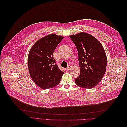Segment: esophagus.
<instances>
[{
    "label": "esophagus",
    "instance_id": "esophagus-1",
    "mask_svg": "<svg viewBox=\"0 0 127 127\" xmlns=\"http://www.w3.org/2000/svg\"><path fill=\"white\" fill-rule=\"evenodd\" d=\"M71 68V65H68L67 68L66 69L67 71H68V70H69Z\"/></svg>",
    "mask_w": 127,
    "mask_h": 127
}]
</instances>
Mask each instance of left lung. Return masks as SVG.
Masks as SVG:
<instances>
[{"mask_svg":"<svg viewBox=\"0 0 127 127\" xmlns=\"http://www.w3.org/2000/svg\"><path fill=\"white\" fill-rule=\"evenodd\" d=\"M78 53L80 75L75 83L83 88H92L101 81L107 65L106 55L102 44L97 39L86 32L69 36Z\"/></svg>","mask_w":127,"mask_h":127,"instance_id":"8db88e82","label":"left lung"}]
</instances>
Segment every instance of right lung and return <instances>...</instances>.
<instances>
[{
    "label": "right lung",
    "mask_w": 127,
    "mask_h": 127,
    "mask_svg": "<svg viewBox=\"0 0 127 127\" xmlns=\"http://www.w3.org/2000/svg\"><path fill=\"white\" fill-rule=\"evenodd\" d=\"M64 37L50 34L37 40L31 48L28 66L31 77L42 89L53 88L59 84L64 72L55 64L53 54Z\"/></svg>",
    "instance_id": "right-lung-1"
}]
</instances>
